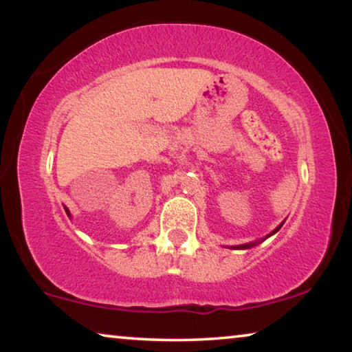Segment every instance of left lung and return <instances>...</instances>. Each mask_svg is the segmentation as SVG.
<instances>
[{"label":"left lung","instance_id":"1","mask_svg":"<svg viewBox=\"0 0 352 352\" xmlns=\"http://www.w3.org/2000/svg\"><path fill=\"white\" fill-rule=\"evenodd\" d=\"M281 226H283V223L281 225H279L278 226V228L275 230V231H273V233H270L269 236H272V234H275L276 233V231L279 230V228H281ZM269 236H267V237H269ZM267 237H265V239H267ZM254 245V243H243V245H237V247H234V248H239V250H245V248H250V247H253Z\"/></svg>","mask_w":352,"mask_h":352}]
</instances>
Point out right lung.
<instances>
[{
    "mask_svg": "<svg viewBox=\"0 0 352 352\" xmlns=\"http://www.w3.org/2000/svg\"><path fill=\"white\" fill-rule=\"evenodd\" d=\"M65 211H67V214H68V216H69V211L67 210V208H65Z\"/></svg>",
    "mask_w": 352,
    "mask_h": 352,
    "instance_id": "right-lung-1",
    "label": "right lung"
}]
</instances>
